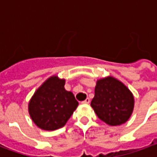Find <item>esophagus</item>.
I'll list each match as a JSON object with an SVG mask.
<instances>
[{
	"label": "esophagus",
	"mask_w": 157,
	"mask_h": 157,
	"mask_svg": "<svg viewBox=\"0 0 157 157\" xmlns=\"http://www.w3.org/2000/svg\"><path fill=\"white\" fill-rule=\"evenodd\" d=\"M82 103V104H89V103H90V98H86V99L85 100V101H83Z\"/></svg>",
	"instance_id": "1"
}]
</instances>
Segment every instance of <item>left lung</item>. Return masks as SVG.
Wrapping results in <instances>:
<instances>
[{
  "label": "left lung",
  "instance_id": "obj_1",
  "mask_svg": "<svg viewBox=\"0 0 157 157\" xmlns=\"http://www.w3.org/2000/svg\"><path fill=\"white\" fill-rule=\"evenodd\" d=\"M134 96L122 82L111 75L96 81L90 102L97 117L110 126H120L129 120L134 110Z\"/></svg>",
  "mask_w": 157,
  "mask_h": 157
}]
</instances>
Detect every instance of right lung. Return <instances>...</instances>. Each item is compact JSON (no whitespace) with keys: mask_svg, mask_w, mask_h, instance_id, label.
Wrapping results in <instances>:
<instances>
[{"mask_svg":"<svg viewBox=\"0 0 157 157\" xmlns=\"http://www.w3.org/2000/svg\"><path fill=\"white\" fill-rule=\"evenodd\" d=\"M66 80L52 75L37 88L28 103L32 121L45 131L63 127L78 106L71 91L65 89Z\"/></svg>","mask_w":157,"mask_h":157,"instance_id":"add662e5","label":"right lung"}]
</instances>
